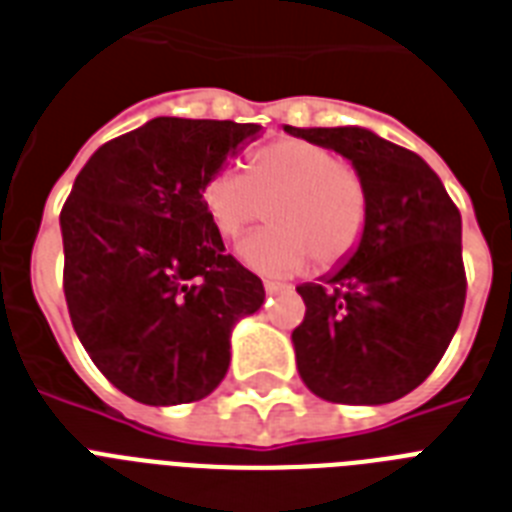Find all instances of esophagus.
Instances as JSON below:
<instances>
[{"label": "esophagus", "mask_w": 512, "mask_h": 512, "mask_svg": "<svg viewBox=\"0 0 512 512\" xmlns=\"http://www.w3.org/2000/svg\"><path fill=\"white\" fill-rule=\"evenodd\" d=\"M265 286V294H281V292H289L292 286L286 284H278V281H263Z\"/></svg>", "instance_id": "esophagus-1"}]
</instances>
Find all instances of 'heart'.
<instances>
[{"instance_id":"heart-1","label":"heart","mask_w":512,"mask_h":512,"mask_svg":"<svg viewBox=\"0 0 512 512\" xmlns=\"http://www.w3.org/2000/svg\"><path fill=\"white\" fill-rule=\"evenodd\" d=\"M202 205L220 236L234 239L255 220L273 226L247 236L239 257L249 268L292 276L318 263H344L363 242L368 191L350 165L326 147L302 139H278L252 152L247 176L220 168L202 186Z\"/></svg>"}]
</instances>
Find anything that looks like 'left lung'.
Listing matches in <instances>:
<instances>
[{
	"label": "left lung",
	"instance_id": "obj_1",
	"mask_svg": "<svg viewBox=\"0 0 512 512\" xmlns=\"http://www.w3.org/2000/svg\"><path fill=\"white\" fill-rule=\"evenodd\" d=\"M289 136L347 157L368 191V226L344 263L297 286V371L321 400L386 405L421 386L465 305L463 220L429 162L360 126Z\"/></svg>",
	"mask_w": 512,
	"mask_h": 512
}]
</instances>
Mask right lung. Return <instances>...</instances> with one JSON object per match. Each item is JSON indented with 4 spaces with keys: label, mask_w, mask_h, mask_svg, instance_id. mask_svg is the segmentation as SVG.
Instances as JSON below:
<instances>
[{
    "label": "right lung",
    "mask_w": 512,
    "mask_h": 512,
    "mask_svg": "<svg viewBox=\"0 0 512 512\" xmlns=\"http://www.w3.org/2000/svg\"><path fill=\"white\" fill-rule=\"evenodd\" d=\"M263 126L155 118L107 141L60 213L70 321L99 371L141 405L197 402L223 381L263 281L226 255L207 176Z\"/></svg>",
    "instance_id": "1"
}]
</instances>
